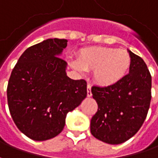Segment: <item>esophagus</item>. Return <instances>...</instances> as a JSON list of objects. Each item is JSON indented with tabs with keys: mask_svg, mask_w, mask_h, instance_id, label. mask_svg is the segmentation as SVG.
I'll return each mask as SVG.
<instances>
[{
	"mask_svg": "<svg viewBox=\"0 0 158 158\" xmlns=\"http://www.w3.org/2000/svg\"><path fill=\"white\" fill-rule=\"evenodd\" d=\"M90 89H91V85H87V97H89V98L91 97V95H92Z\"/></svg>",
	"mask_w": 158,
	"mask_h": 158,
	"instance_id": "1",
	"label": "esophagus"
}]
</instances>
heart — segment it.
I'll return each instance as SVG.
<instances>
[{
	"label": "heart",
	"instance_id": "heart-1",
	"mask_svg": "<svg viewBox=\"0 0 158 158\" xmlns=\"http://www.w3.org/2000/svg\"><path fill=\"white\" fill-rule=\"evenodd\" d=\"M72 66L79 72L94 71V79L102 86H110L125 78L131 67V56L124 49L87 48L80 50Z\"/></svg>",
	"mask_w": 158,
	"mask_h": 158
}]
</instances>
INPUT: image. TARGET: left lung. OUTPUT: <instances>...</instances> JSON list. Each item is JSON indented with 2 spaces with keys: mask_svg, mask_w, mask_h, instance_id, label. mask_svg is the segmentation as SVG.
Here are the masks:
<instances>
[{
  "mask_svg": "<svg viewBox=\"0 0 158 158\" xmlns=\"http://www.w3.org/2000/svg\"><path fill=\"white\" fill-rule=\"evenodd\" d=\"M129 73L110 86H92L98 102L90 133L99 140L119 144L136 134L147 116L152 99V76L143 59L128 50Z\"/></svg>",
  "mask_w": 158,
  "mask_h": 158,
  "instance_id": "obj_1",
  "label": "left lung"
}]
</instances>
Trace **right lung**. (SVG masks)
Masks as SVG:
<instances>
[{
    "label": "right lung",
    "mask_w": 158,
    "mask_h": 158,
    "mask_svg": "<svg viewBox=\"0 0 158 158\" xmlns=\"http://www.w3.org/2000/svg\"><path fill=\"white\" fill-rule=\"evenodd\" d=\"M67 44L66 39L50 38L30 47L10 76L6 95L11 116L33 140L57 136L67 114L86 98V81L68 77V64L59 57Z\"/></svg>",
    "instance_id": "add662e5"
}]
</instances>
